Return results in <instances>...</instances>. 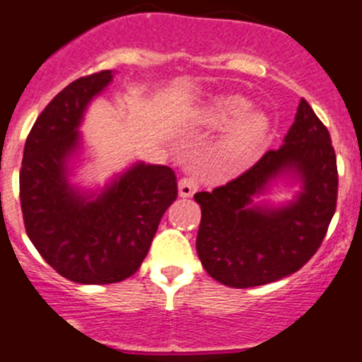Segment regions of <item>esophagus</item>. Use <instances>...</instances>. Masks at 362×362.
<instances>
[{
    "mask_svg": "<svg viewBox=\"0 0 362 362\" xmlns=\"http://www.w3.org/2000/svg\"><path fill=\"white\" fill-rule=\"evenodd\" d=\"M196 189H198V182L192 177H184L178 182V196L180 198H191L196 192Z\"/></svg>",
    "mask_w": 362,
    "mask_h": 362,
    "instance_id": "esophagus-1",
    "label": "esophagus"
}]
</instances>
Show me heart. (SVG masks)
I'll return each mask as SVG.
<instances>
[{"label": "heart", "instance_id": "b5f03b06", "mask_svg": "<svg viewBox=\"0 0 362 362\" xmlns=\"http://www.w3.org/2000/svg\"><path fill=\"white\" fill-rule=\"evenodd\" d=\"M242 95H219L203 106L198 120L210 129H228L221 139V153L235 168L251 164L262 153L270 132V120L262 111H251Z\"/></svg>", "mask_w": 362, "mask_h": 362}]
</instances>
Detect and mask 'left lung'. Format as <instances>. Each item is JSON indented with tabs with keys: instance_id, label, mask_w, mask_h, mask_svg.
<instances>
[{
	"instance_id": "1",
	"label": "left lung",
	"mask_w": 362,
	"mask_h": 362,
	"mask_svg": "<svg viewBox=\"0 0 362 362\" xmlns=\"http://www.w3.org/2000/svg\"><path fill=\"white\" fill-rule=\"evenodd\" d=\"M279 180L299 185L290 202H258ZM338 198V168L331 136L300 99L296 122L278 150H269L245 173L196 192L202 205L196 251L203 269L231 288L267 285L293 274L317 252Z\"/></svg>"
}]
</instances>
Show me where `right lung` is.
<instances>
[{"mask_svg": "<svg viewBox=\"0 0 362 362\" xmlns=\"http://www.w3.org/2000/svg\"><path fill=\"white\" fill-rule=\"evenodd\" d=\"M113 76L103 70L76 79L47 104L28 136L19 175L31 244L58 274L81 285H110L134 274L177 198L173 170L143 160L100 189L70 180L84 150V113Z\"/></svg>", "mask_w": 362, "mask_h": 362, "instance_id": "add662e5", "label": "right lung"}]
</instances>
